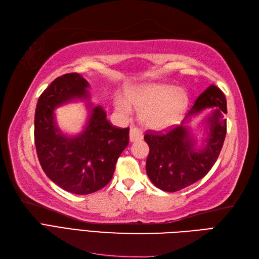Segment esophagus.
<instances>
[{"mask_svg": "<svg viewBox=\"0 0 259 259\" xmlns=\"http://www.w3.org/2000/svg\"><path fill=\"white\" fill-rule=\"evenodd\" d=\"M143 138L142 131L137 127H132L130 130V141L131 142H135V141H140Z\"/></svg>", "mask_w": 259, "mask_h": 259, "instance_id": "1", "label": "esophagus"}]
</instances>
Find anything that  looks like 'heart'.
Returning <instances> with one entry per match:
<instances>
[{
    "label": "heart",
    "mask_w": 259,
    "mask_h": 259,
    "mask_svg": "<svg viewBox=\"0 0 259 259\" xmlns=\"http://www.w3.org/2000/svg\"><path fill=\"white\" fill-rule=\"evenodd\" d=\"M127 102L140 111L142 123L154 130H163L177 123L188 106V93L182 88L166 83L136 87L126 94ZM115 108L122 115L131 114L130 105L122 99L115 100Z\"/></svg>",
    "instance_id": "1"
}]
</instances>
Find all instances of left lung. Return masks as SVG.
<instances>
[{
  "instance_id": "obj_1",
  "label": "left lung",
  "mask_w": 259,
  "mask_h": 259,
  "mask_svg": "<svg viewBox=\"0 0 259 259\" xmlns=\"http://www.w3.org/2000/svg\"><path fill=\"white\" fill-rule=\"evenodd\" d=\"M215 107L206 119L207 137L200 149L190 129L183 124L204 108ZM226 99L217 85L211 84L195 100L180 125L165 133L149 131L144 140L149 146L146 172L150 181L166 192H176L202 179L215 163L226 135Z\"/></svg>"
}]
</instances>
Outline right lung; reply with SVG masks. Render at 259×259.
<instances>
[{"instance_id":"1","label":"right lung","mask_w":259,"mask_h":259,"mask_svg":"<svg viewBox=\"0 0 259 259\" xmlns=\"http://www.w3.org/2000/svg\"><path fill=\"white\" fill-rule=\"evenodd\" d=\"M89 87L79 73L61 75L41 93L35 111V146L40 166L57 186L74 194H89L108 185L130 141L128 127L113 126L105 111L89 102ZM73 99L87 100L91 114L79 136L67 137L56 126L54 110Z\"/></svg>"}]
</instances>
